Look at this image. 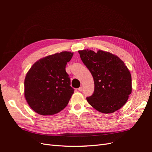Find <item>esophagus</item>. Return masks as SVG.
I'll list each match as a JSON object with an SVG mask.
<instances>
[{"instance_id": "1", "label": "esophagus", "mask_w": 152, "mask_h": 152, "mask_svg": "<svg viewBox=\"0 0 152 152\" xmlns=\"http://www.w3.org/2000/svg\"><path fill=\"white\" fill-rule=\"evenodd\" d=\"M78 90H79V91H83V87H80L79 89H78Z\"/></svg>"}]
</instances>
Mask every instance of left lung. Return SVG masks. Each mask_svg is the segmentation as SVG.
<instances>
[{
    "mask_svg": "<svg viewBox=\"0 0 152 152\" xmlns=\"http://www.w3.org/2000/svg\"><path fill=\"white\" fill-rule=\"evenodd\" d=\"M82 62L93 77L94 91L87 101L103 113H111L126 104L132 92L131 73L117 56L102 50H79Z\"/></svg>",
    "mask_w": 152,
    "mask_h": 152,
    "instance_id": "obj_1",
    "label": "left lung"
}]
</instances>
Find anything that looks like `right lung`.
Listing matches in <instances>:
<instances>
[{
  "label": "right lung",
  "instance_id": "right-lung-1",
  "mask_svg": "<svg viewBox=\"0 0 152 152\" xmlns=\"http://www.w3.org/2000/svg\"><path fill=\"white\" fill-rule=\"evenodd\" d=\"M73 53L63 51L36 61L25 79V97L30 108L41 115L56 114L66 107L74 89L65 68Z\"/></svg>",
  "mask_w": 152,
  "mask_h": 152
}]
</instances>
